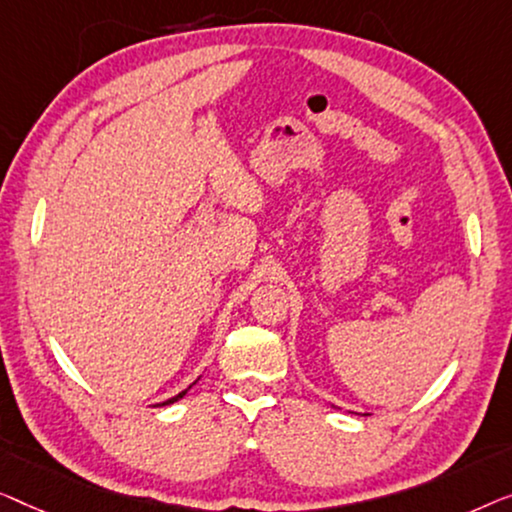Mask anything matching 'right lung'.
I'll return each mask as SVG.
<instances>
[{"mask_svg":"<svg viewBox=\"0 0 512 512\" xmlns=\"http://www.w3.org/2000/svg\"><path fill=\"white\" fill-rule=\"evenodd\" d=\"M194 383H197V380H194ZM194 383H192V385H194ZM192 385H190V387H192ZM190 387H187V390H183L181 394H176V397H171V399H167V401H162V403H155V406H171V403L181 401V399L185 397V394H187V392H190Z\"/></svg>","mask_w":512,"mask_h":512,"instance_id":"add662e5","label":"right lung"}]
</instances>
